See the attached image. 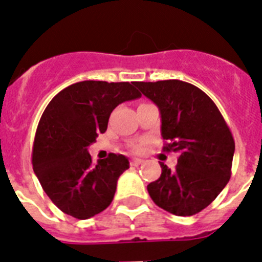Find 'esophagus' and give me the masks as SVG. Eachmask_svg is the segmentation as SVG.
<instances>
[{"mask_svg":"<svg viewBox=\"0 0 262 262\" xmlns=\"http://www.w3.org/2000/svg\"><path fill=\"white\" fill-rule=\"evenodd\" d=\"M129 164H131V165H134V166H138V165H140V164H143V160L134 157V159H131Z\"/></svg>","mask_w":262,"mask_h":262,"instance_id":"esophagus-1","label":"esophagus"}]
</instances>
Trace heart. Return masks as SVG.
I'll return each mask as SVG.
<instances>
[{
  "instance_id": "obj_1",
  "label": "heart",
  "mask_w": 262,
  "mask_h": 262,
  "mask_svg": "<svg viewBox=\"0 0 262 262\" xmlns=\"http://www.w3.org/2000/svg\"><path fill=\"white\" fill-rule=\"evenodd\" d=\"M134 149H135V151H140V149H142V145H140V144L134 145Z\"/></svg>"
}]
</instances>
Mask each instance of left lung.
Instances as JSON below:
<instances>
[{
	"label": "left lung",
	"instance_id": "left-lung-1",
	"mask_svg": "<svg viewBox=\"0 0 262 262\" xmlns=\"http://www.w3.org/2000/svg\"><path fill=\"white\" fill-rule=\"evenodd\" d=\"M161 114L164 151L178 152L176 169L160 163L161 176L147 190L159 207L178 216L206 209L231 178L235 142L223 115L205 92L180 80L135 82Z\"/></svg>",
	"mask_w": 262,
	"mask_h": 262
}]
</instances>
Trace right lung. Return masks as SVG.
Masks as SVG:
<instances>
[{"instance_id": "right-lung-1", "label": "right lung", "mask_w": 262, "mask_h": 262, "mask_svg": "<svg viewBox=\"0 0 262 262\" xmlns=\"http://www.w3.org/2000/svg\"><path fill=\"white\" fill-rule=\"evenodd\" d=\"M139 97L142 93L129 82L81 81L51 99L36 128L32 168L62 212L84 221L113 202L128 160L110 154L94 164L88 147L106 131L111 111Z\"/></svg>"}]
</instances>
